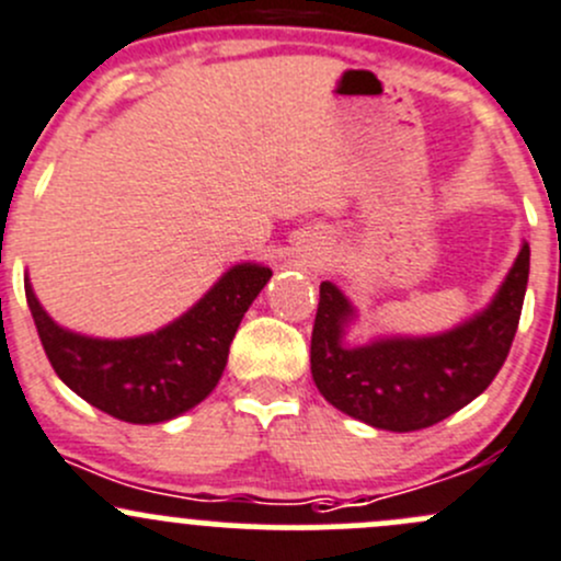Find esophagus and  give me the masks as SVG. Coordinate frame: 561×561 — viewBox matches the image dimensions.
<instances>
[{
  "label": "esophagus",
  "instance_id": "1",
  "mask_svg": "<svg viewBox=\"0 0 561 561\" xmlns=\"http://www.w3.org/2000/svg\"><path fill=\"white\" fill-rule=\"evenodd\" d=\"M293 265H298V268H304V271H320L317 268V263H312V260H307V257H298Z\"/></svg>",
  "mask_w": 561,
  "mask_h": 561
}]
</instances>
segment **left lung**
Here are the masks:
<instances>
[{
    "label": "left lung",
    "instance_id": "obj_1",
    "mask_svg": "<svg viewBox=\"0 0 561 561\" xmlns=\"http://www.w3.org/2000/svg\"><path fill=\"white\" fill-rule=\"evenodd\" d=\"M529 244L491 304L434 336H377L347 344L355 307L333 282L320 285L312 328V380L328 404L386 432H417L478 399L511 353L522 317Z\"/></svg>",
    "mask_w": 561,
    "mask_h": 561
}]
</instances>
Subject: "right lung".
<instances>
[{"label":"right lung","mask_w":561,"mask_h":561,"mask_svg":"<svg viewBox=\"0 0 561 561\" xmlns=\"http://www.w3.org/2000/svg\"><path fill=\"white\" fill-rule=\"evenodd\" d=\"M268 279L265 265H233L195 307L160 331L129 339L67 331L39 307L30 276L24 287L39 342L59 380L111 417L146 426L184 415L217 388L230 342Z\"/></svg>","instance_id":"right-lung-1"}]
</instances>
